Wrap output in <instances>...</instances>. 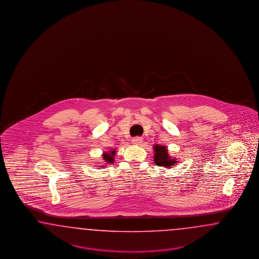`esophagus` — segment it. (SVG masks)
Instances as JSON below:
<instances>
[{
    "label": "esophagus",
    "mask_w": 259,
    "mask_h": 259,
    "mask_svg": "<svg viewBox=\"0 0 259 259\" xmlns=\"http://www.w3.org/2000/svg\"><path fill=\"white\" fill-rule=\"evenodd\" d=\"M141 142H142V138H141V137H136V138L132 139V143H133V144L140 145Z\"/></svg>",
    "instance_id": "34e87169"
}]
</instances>
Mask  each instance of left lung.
<instances>
[{"label": "left lung", "instance_id": "obj_1", "mask_svg": "<svg viewBox=\"0 0 259 259\" xmlns=\"http://www.w3.org/2000/svg\"><path fill=\"white\" fill-rule=\"evenodd\" d=\"M154 151H155L154 160L156 164L158 166H166L168 168L176 166L177 159H174L172 157L168 156V151L165 146L156 145L154 146Z\"/></svg>", "mask_w": 259, "mask_h": 259}]
</instances>
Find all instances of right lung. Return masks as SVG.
Wrapping results in <instances>:
<instances>
[{
    "label": "right lung",
    "mask_w": 259,
    "mask_h": 259,
    "mask_svg": "<svg viewBox=\"0 0 259 259\" xmlns=\"http://www.w3.org/2000/svg\"><path fill=\"white\" fill-rule=\"evenodd\" d=\"M116 151H111L110 153H104L103 154V159L105 160V162H109V163H113L114 161V156H115Z\"/></svg>",
    "instance_id": "1"
}]
</instances>
